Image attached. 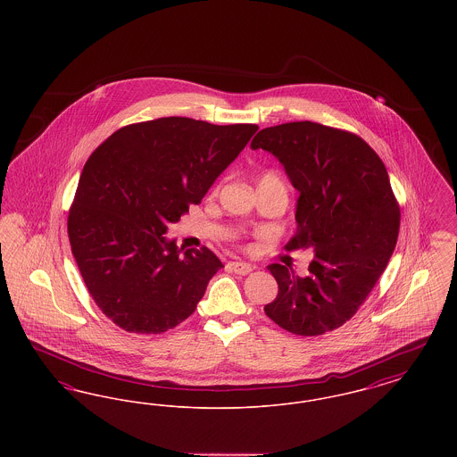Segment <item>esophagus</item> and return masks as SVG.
Wrapping results in <instances>:
<instances>
[{
    "instance_id": "34e87169",
    "label": "esophagus",
    "mask_w": 457,
    "mask_h": 457,
    "mask_svg": "<svg viewBox=\"0 0 457 457\" xmlns=\"http://www.w3.org/2000/svg\"><path fill=\"white\" fill-rule=\"evenodd\" d=\"M228 267H229L233 272L239 274V276H246V274H250V272L253 270V267H252L250 263H245V262H229Z\"/></svg>"
}]
</instances>
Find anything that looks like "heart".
<instances>
[{
    "instance_id": "heart-1",
    "label": "heart",
    "mask_w": 457,
    "mask_h": 457,
    "mask_svg": "<svg viewBox=\"0 0 457 457\" xmlns=\"http://www.w3.org/2000/svg\"><path fill=\"white\" fill-rule=\"evenodd\" d=\"M261 181H274V183H279V185H283V179H281V176L278 173H274V171H269V173H263L261 176ZM259 181V183H261Z\"/></svg>"
}]
</instances>
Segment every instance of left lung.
Returning <instances> with one entry per match:
<instances>
[{
	"label": "left lung",
	"instance_id": "1",
	"mask_svg": "<svg viewBox=\"0 0 457 457\" xmlns=\"http://www.w3.org/2000/svg\"><path fill=\"white\" fill-rule=\"evenodd\" d=\"M283 164L296 204L287 250H313L304 278L270 263L279 291L265 315L296 336H320L348 322L386 270L399 235V204L389 174L351 131L312 121L263 129L252 140Z\"/></svg>",
	"mask_w": 457,
	"mask_h": 457
}]
</instances>
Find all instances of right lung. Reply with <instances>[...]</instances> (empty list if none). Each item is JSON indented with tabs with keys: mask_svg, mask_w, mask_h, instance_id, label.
<instances>
[{
	"mask_svg": "<svg viewBox=\"0 0 457 457\" xmlns=\"http://www.w3.org/2000/svg\"><path fill=\"white\" fill-rule=\"evenodd\" d=\"M257 125L170 116L114 131L84 166L68 238L101 312L133 334H161L195 312L222 269L207 248L166 238L245 149Z\"/></svg>",
	"mask_w": 457,
	"mask_h": 457,
	"instance_id": "obj_1",
	"label": "right lung"
}]
</instances>
